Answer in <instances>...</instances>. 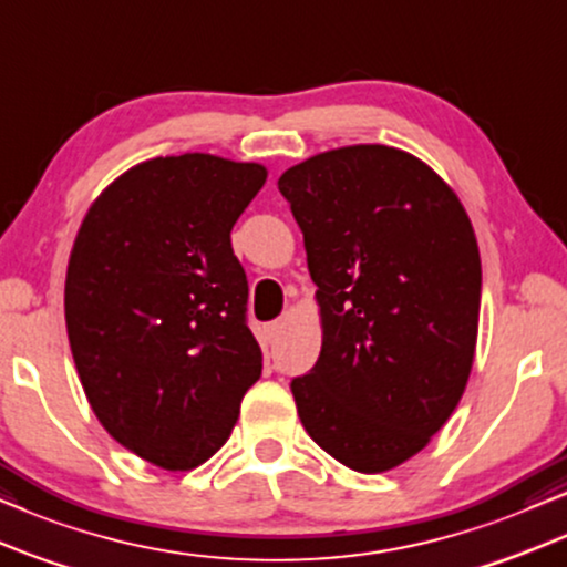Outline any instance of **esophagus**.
<instances>
[{
	"instance_id": "obj_1",
	"label": "esophagus",
	"mask_w": 567,
	"mask_h": 567,
	"mask_svg": "<svg viewBox=\"0 0 567 567\" xmlns=\"http://www.w3.org/2000/svg\"><path fill=\"white\" fill-rule=\"evenodd\" d=\"M288 323H290V316H282V319H277V321H271L269 323V337L275 339V337H279L282 334L285 329H288Z\"/></svg>"
}]
</instances>
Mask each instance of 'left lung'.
<instances>
[{
    "mask_svg": "<svg viewBox=\"0 0 567 567\" xmlns=\"http://www.w3.org/2000/svg\"><path fill=\"white\" fill-rule=\"evenodd\" d=\"M303 230L321 354L290 383L339 464L389 472L446 425L470 381L482 264L454 188L420 157L350 145L277 181Z\"/></svg>",
    "mask_w": 567,
    "mask_h": 567,
    "instance_id": "8db88e82",
    "label": "left lung"
}]
</instances>
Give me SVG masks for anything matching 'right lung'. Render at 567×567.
Wrapping results in <instances>:
<instances>
[{
	"label": "right lung",
	"mask_w": 567,
	"mask_h": 567,
	"mask_svg": "<svg viewBox=\"0 0 567 567\" xmlns=\"http://www.w3.org/2000/svg\"><path fill=\"white\" fill-rule=\"evenodd\" d=\"M259 163L153 157L97 194L74 238L64 319L74 365L113 441L168 472L223 449L261 375L230 230Z\"/></svg>",
	"instance_id": "add662e5"
}]
</instances>
